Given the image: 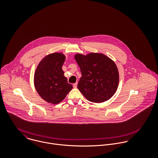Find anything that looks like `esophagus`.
Masks as SVG:
<instances>
[{"label":"esophagus","mask_w":158,"mask_h":158,"mask_svg":"<svg viewBox=\"0 0 158 158\" xmlns=\"http://www.w3.org/2000/svg\"><path fill=\"white\" fill-rule=\"evenodd\" d=\"M77 84H78V83H77H77H74V84L73 85V86L74 88H76L77 87Z\"/></svg>","instance_id":"esophagus-1"}]
</instances>
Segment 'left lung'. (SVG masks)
I'll return each mask as SVG.
<instances>
[{"label":"left lung","mask_w":158,"mask_h":158,"mask_svg":"<svg viewBox=\"0 0 158 158\" xmlns=\"http://www.w3.org/2000/svg\"><path fill=\"white\" fill-rule=\"evenodd\" d=\"M75 59L80 68L78 89L91 102L102 103L112 97L118 85V72L114 62L100 53L86 56L77 54Z\"/></svg>","instance_id":"obj_1"}]
</instances>
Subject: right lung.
<instances>
[{
    "label": "right lung",
    "instance_id": "add662e5",
    "mask_svg": "<svg viewBox=\"0 0 158 158\" xmlns=\"http://www.w3.org/2000/svg\"><path fill=\"white\" fill-rule=\"evenodd\" d=\"M64 61L63 54L52 53L42 60L36 70L34 77L36 90L48 103H59L73 88L68 83L62 69Z\"/></svg>",
    "mask_w": 158,
    "mask_h": 158
}]
</instances>
